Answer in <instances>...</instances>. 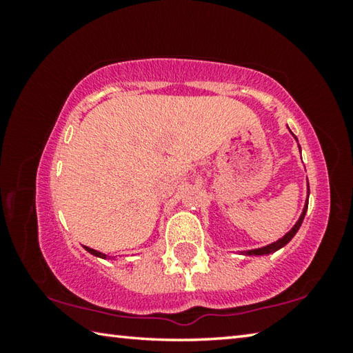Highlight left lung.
<instances>
[{"instance_id": "obj_1", "label": "left lung", "mask_w": 353, "mask_h": 353, "mask_svg": "<svg viewBox=\"0 0 353 353\" xmlns=\"http://www.w3.org/2000/svg\"><path fill=\"white\" fill-rule=\"evenodd\" d=\"M294 135V134H292ZM294 139H296V135H294ZM297 140V139H296ZM299 149H301V146H299ZM307 183H308V181H307ZM308 196H310V188H308V191H307V202H305V207H303V210H302V214H301V218L297 219V223L292 225V229L288 232V234H285L282 238H279L277 241H274V243H271V244H268V246H263V248H259V249H252V250H243V255H268V254H272V252H276V250H279V249H282L283 246H286V244H288L291 240H292V236H294L296 234H297V230L301 229V225H302V221H303V218H305V213H307V208H308Z\"/></svg>"}]
</instances>
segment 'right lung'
<instances>
[{"label":"right lung","mask_w":353,"mask_h":353,"mask_svg":"<svg viewBox=\"0 0 353 353\" xmlns=\"http://www.w3.org/2000/svg\"><path fill=\"white\" fill-rule=\"evenodd\" d=\"M83 249L87 250V252H90L92 255H94V256H99V259H113V256H109V255H105V254H103V252H99V250H94V249H92V248H87V246H83Z\"/></svg>","instance_id":"1"}]
</instances>
